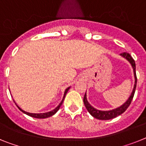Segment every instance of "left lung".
Wrapping results in <instances>:
<instances>
[{"label":"left lung","mask_w":146,"mask_h":146,"mask_svg":"<svg viewBox=\"0 0 146 146\" xmlns=\"http://www.w3.org/2000/svg\"><path fill=\"white\" fill-rule=\"evenodd\" d=\"M120 56L124 57L126 59H127L129 61L130 64H131L133 68V70H134V78H135V82H134V89H133V91L131 92V96L129 98V99L126 101V102H125V104L120 106L118 108H116L115 110H110V111H101V110H98L95 109L94 107H92L89 102L87 101V95H84V106H85L86 109L87 110V111H89V113L92 115V117H94L95 118L98 119V120H110V119L115 118L118 115H121L122 113H123L124 111L127 110V108L129 106V105L131 104V102L133 99V97H134V92H135V90H136V86H137V76H136V65H135V62L133 59V58L131 57V56L129 54L126 53V52H124L120 54Z\"/></svg>","instance_id":"left-lung-1"}]
</instances>
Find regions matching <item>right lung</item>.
Returning <instances> with one entry per match:
<instances>
[{
	"label": "right lung",
	"instance_id": "obj_1",
	"mask_svg": "<svg viewBox=\"0 0 146 146\" xmlns=\"http://www.w3.org/2000/svg\"><path fill=\"white\" fill-rule=\"evenodd\" d=\"M69 89H70V87H68V88H67L65 90V91H64V97H63L62 101H61V103L59 104V106H58L56 108L54 109V110H52V111H48V112H45V113H39V114H37V113H30V112H28V111H24V110H23L22 109L20 108V107L17 106V104L15 103V101H14V102H15V104H16V106L18 107V109L20 110V111H22L23 113L26 114L27 115H29V116H31V117H35V118H47V117H50V116H52V115H54V114L56 113V111H57L58 110H59L60 106H62V104L63 101H64V97H65L66 94H67V92H68V90H69Z\"/></svg>",
	"mask_w": 146,
	"mask_h": 146
}]
</instances>
